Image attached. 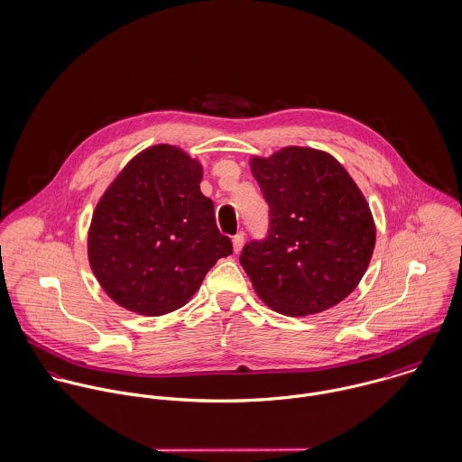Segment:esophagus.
I'll list each match as a JSON object with an SVG mask.
<instances>
[{
	"label": "esophagus",
	"instance_id": "esophagus-1",
	"mask_svg": "<svg viewBox=\"0 0 462 462\" xmlns=\"http://www.w3.org/2000/svg\"><path fill=\"white\" fill-rule=\"evenodd\" d=\"M242 245H244V233H238V235L233 236V249H235V253H240Z\"/></svg>",
	"mask_w": 462,
	"mask_h": 462
}]
</instances>
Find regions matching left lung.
Segmentation results:
<instances>
[{"label":"left lung","instance_id":"obj_1","mask_svg":"<svg viewBox=\"0 0 462 462\" xmlns=\"http://www.w3.org/2000/svg\"><path fill=\"white\" fill-rule=\"evenodd\" d=\"M268 204V231L240 263L266 306L304 317L341 302L365 275L375 224L357 185L328 152L284 147L253 158Z\"/></svg>","mask_w":462,"mask_h":462}]
</instances>
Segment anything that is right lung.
<instances>
[{"label":"right lung","mask_w":462,"mask_h":462,"mask_svg":"<svg viewBox=\"0 0 462 462\" xmlns=\"http://www.w3.org/2000/svg\"><path fill=\"white\" fill-rule=\"evenodd\" d=\"M200 180L199 162L162 143L134 156L99 200L88 260L119 306L147 317L174 311L218 258L233 254Z\"/></svg>","instance_id":"add662e5"}]
</instances>
